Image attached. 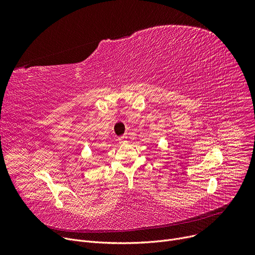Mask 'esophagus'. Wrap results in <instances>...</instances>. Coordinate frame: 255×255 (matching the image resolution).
Listing matches in <instances>:
<instances>
[{
	"mask_svg": "<svg viewBox=\"0 0 255 255\" xmlns=\"http://www.w3.org/2000/svg\"><path fill=\"white\" fill-rule=\"evenodd\" d=\"M118 140H119L120 144H125V143L127 142V136H125V135L121 136V137H119V138H118Z\"/></svg>",
	"mask_w": 255,
	"mask_h": 255,
	"instance_id": "esophagus-1",
	"label": "esophagus"
}]
</instances>
